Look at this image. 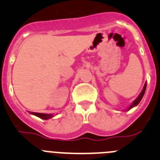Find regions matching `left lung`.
<instances>
[{
    "instance_id": "left-lung-1",
    "label": "left lung",
    "mask_w": 160,
    "mask_h": 160,
    "mask_svg": "<svg viewBox=\"0 0 160 160\" xmlns=\"http://www.w3.org/2000/svg\"><path fill=\"white\" fill-rule=\"evenodd\" d=\"M146 87H147V83H145V85H144V87H143V89H142V92L140 93V94L138 95V97L133 102V103L131 104V106H130V107L128 108V110H130V109H131L132 107H135V106L138 105V103H139V102L142 100V97H143V95H144V93H145V90H146Z\"/></svg>"
}]
</instances>
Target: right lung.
<instances>
[{
	"label": "right lung",
	"mask_w": 160,
	"mask_h": 160,
	"mask_svg": "<svg viewBox=\"0 0 160 160\" xmlns=\"http://www.w3.org/2000/svg\"><path fill=\"white\" fill-rule=\"evenodd\" d=\"M31 114H34L36 116L42 118V119H49V118L53 117V114H42V113H36V112H31Z\"/></svg>",
	"instance_id": "1"
}]
</instances>
